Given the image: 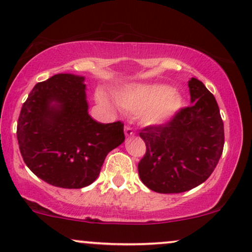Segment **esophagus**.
Masks as SVG:
<instances>
[{
  "instance_id": "34e87169",
  "label": "esophagus",
  "mask_w": 252,
  "mask_h": 252,
  "mask_svg": "<svg viewBox=\"0 0 252 252\" xmlns=\"http://www.w3.org/2000/svg\"><path fill=\"white\" fill-rule=\"evenodd\" d=\"M134 134H135V132L132 127L125 126V135L126 136H134Z\"/></svg>"
}]
</instances>
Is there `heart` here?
Masks as SVG:
<instances>
[{"label": "heart", "instance_id": "b5f03b06", "mask_svg": "<svg viewBox=\"0 0 252 252\" xmlns=\"http://www.w3.org/2000/svg\"><path fill=\"white\" fill-rule=\"evenodd\" d=\"M116 100L121 107L131 112H140L146 125H162L169 121L183 106V97L178 90L162 84H134L117 93ZM98 101L104 106L110 102L101 93Z\"/></svg>", "mask_w": 252, "mask_h": 252}]
</instances>
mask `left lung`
<instances>
[{"label": "left lung", "mask_w": 252, "mask_h": 252, "mask_svg": "<svg viewBox=\"0 0 252 252\" xmlns=\"http://www.w3.org/2000/svg\"><path fill=\"white\" fill-rule=\"evenodd\" d=\"M191 105L168 123L142 128L146 154L138 164L141 181L151 190L178 194L212 175L224 146V126L217 101L196 78L188 82Z\"/></svg>", "instance_id": "1"}]
</instances>
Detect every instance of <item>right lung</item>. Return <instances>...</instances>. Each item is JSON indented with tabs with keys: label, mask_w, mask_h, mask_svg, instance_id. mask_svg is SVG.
Here are the masks:
<instances>
[{
	"label": "right lung",
	"mask_w": 252,
	"mask_h": 252,
	"mask_svg": "<svg viewBox=\"0 0 252 252\" xmlns=\"http://www.w3.org/2000/svg\"><path fill=\"white\" fill-rule=\"evenodd\" d=\"M85 78L58 73L36 84L22 106L17 140L24 162L49 185H91L105 158L125 140L124 124H100L89 114Z\"/></svg>",
	"instance_id": "add662e5"
}]
</instances>
